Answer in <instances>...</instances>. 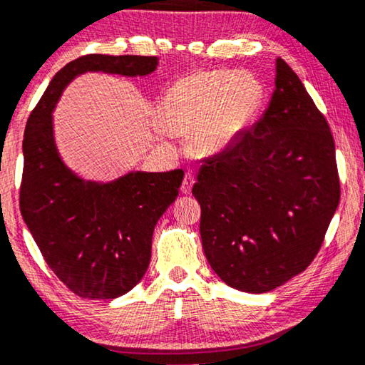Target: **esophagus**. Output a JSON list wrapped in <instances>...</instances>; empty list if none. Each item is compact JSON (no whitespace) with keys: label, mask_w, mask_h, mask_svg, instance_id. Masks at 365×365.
Wrapping results in <instances>:
<instances>
[{"label":"esophagus","mask_w":365,"mask_h":365,"mask_svg":"<svg viewBox=\"0 0 365 365\" xmlns=\"http://www.w3.org/2000/svg\"><path fill=\"white\" fill-rule=\"evenodd\" d=\"M193 183H195V178H193L192 173H190V172L185 173V178H183V182H182V193H185V195L192 193Z\"/></svg>","instance_id":"34e87169"}]
</instances>
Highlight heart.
I'll return each instance as SVG.
<instances>
[{"label": "heart", "instance_id": "b5f03b06", "mask_svg": "<svg viewBox=\"0 0 365 365\" xmlns=\"http://www.w3.org/2000/svg\"><path fill=\"white\" fill-rule=\"evenodd\" d=\"M264 101V85L249 73L200 70L168 86L157 108V139L173 149L172 134H187L198 157H213L231 148L252 123Z\"/></svg>", "mask_w": 365, "mask_h": 365}]
</instances>
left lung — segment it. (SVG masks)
Here are the masks:
<instances>
[{"mask_svg": "<svg viewBox=\"0 0 365 365\" xmlns=\"http://www.w3.org/2000/svg\"><path fill=\"white\" fill-rule=\"evenodd\" d=\"M192 193L205 255L226 285L270 292L317 257L341 197L334 139L280 57L264 116L201 165Z\"/></svg>", "mask_w": 365, "mask_h": 365, "instance_id": "obj_1", "label": "left lung"}]
</instances>
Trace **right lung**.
Here are the masks:
<instances>
[{
    "instance_id": "obj_1",
    "label": "right lung",
    "mask_w": 365,
    "mask_h": 365,
    "mask_svg": "<svg viewBox=\"0 0 365 365\" xmlns=\"http://www.w3.org/2000/svg\"><path fill=\"white\" fill-rule=\"evenodd\" d=\"M157 57L90 53L53 75L27 119L19 208L52 269L75 295L111 300L143 279L152 235L175 201L183 170L129 172L100 183L80 178L63 164L53 139L52 111L70 81L85 72L144 77Z\"/></svg>"
}]
</instances>
